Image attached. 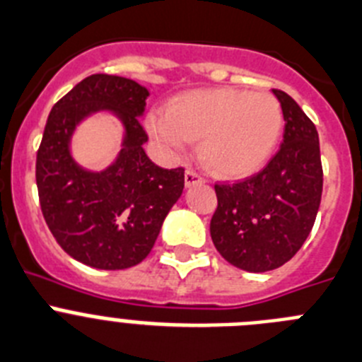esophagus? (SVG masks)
Wrapping results in <instances>:
<instances>
[{
  "mask_svg": "<svg viewBox=\"0 0 362 362\" xmlns=\"http://www.w3.org/2000/svg\"><path fill=\"white\" fill-rule=\"evenodd\" d=\"M202 182H204V178H202V175H198L197 171H193V169H187V171H185V185H187V187L202 184Z\"/></svg>",
  "mask_w": 362,
  "mask_h": 362,
  "instance_id": "esophagus-1",
  "label": "esophagus"
}]
</instances>
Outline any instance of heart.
Masks as SVG:
<instances>
[{"mask_svg":"<svg viewBox=\"0 0 362 362\" xmlns=\"http://www.w3.org/2000/svg\"><path fill=\"white\" fill-rule=\"evenodd\" d=\"M148 128L173 149L200 139L204 164L220 177L240 178L256 173L274 153L283 112L267 92L209 88L175 97L168 112L148 117Z\"/></svg>","mask_w":362,"mask_h":362,"instance_id":"1","label":"heart"}]
</instances>
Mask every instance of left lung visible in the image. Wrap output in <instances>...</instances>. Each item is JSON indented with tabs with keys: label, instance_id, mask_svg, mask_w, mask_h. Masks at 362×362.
Segmentation results:
<instances>
[{
	"label": "left lung",
	"instance_id": "obj_1",
	"mask_svg": "<svg viewBox=\"0 0 362 362\" xmlns=\"http://www.w3.org/2000/svg\"><path fill=\"white\" fill-rule=\"evenodd\" d=\"M272 93L285 119L279 151L256 177L214 185L218 207L211 218V238L230 265L247 272L278 269L301 249L323 193L314 122L288 93Z\"/></svg>",
	"mask_w": 362,
	"mask_h": 362
}]
</instances>
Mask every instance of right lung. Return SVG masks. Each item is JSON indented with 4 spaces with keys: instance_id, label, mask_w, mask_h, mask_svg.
<instances>
[{
    "instance_id": "right-lung-1",
    "label": "right lung",
    "mask_w": 362,
    "mask_h": 362,
    "mask_svg": "<svg viewBox=\"0 0 362 362\" xmlns=\"http://www.w3.org/2000/svg\"><path fill=\"white\" fill-rule=\"evenodd\" d=\"M149 92L126 77L95 74L54 104L35 160L39 204L63 250L93 269L122 270L151 252L164 218L184 191V169H162L144 151L141 117ZM108 111L123 124V144L103 172L71 155L76 126Z\"/></svg>"
}]
</instances>
